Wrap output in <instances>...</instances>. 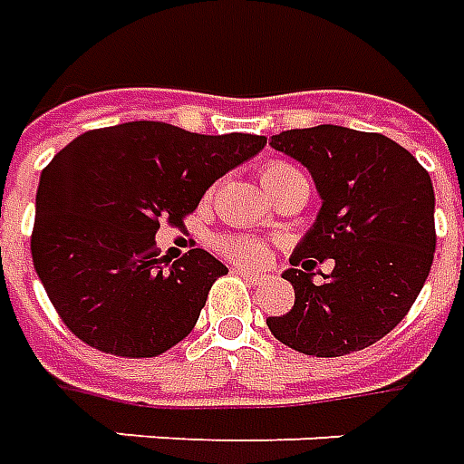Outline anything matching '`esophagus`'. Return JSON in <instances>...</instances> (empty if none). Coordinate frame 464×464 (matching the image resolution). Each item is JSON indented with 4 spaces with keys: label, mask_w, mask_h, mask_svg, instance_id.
I'll return each instance as SVG.
<instances>
[{
    "label": "esophagus",
    "mask_w": 464,
    "mask_h": 464,
    "mask_svg": "<svg viewBox=\"0 0 464 464\" xmlns=\"http://www.w3.org/2000/svg\"><path fill=\"white\" fill-rule=\"evenodd\" d=\"M235 272H237L239 277H245L247 282H252V285H262V282H265V275H259V272H252V269L237 267Z\"/></svg>",
    "instance_id": "esophagus-1"
}]
</instances>
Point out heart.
<instances>
[{
  "instance_id": "obj_1",
  "label": "heart",
  "mask_w": 464,
  "mask_h": 464,
  "mask_svg": "<svg viewBox=\"0 0 464 464\" xmlns=\"http://www.w3.org/2000/svg\"><path fill=\"white\" fill-rule=\"evenodd\" d=\"M297 174H300V169H295L292 164L269 162L262 167L259 179H262L265 189H269V187L285 182L287 177H297ZM219 249L225 252L227 257L237 259V262H259L265 257V242L257 237H225L219 242Z\"/></svg>"
}]
</instances>
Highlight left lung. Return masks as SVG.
<instances>
[{
  "mask_svg": "<svg viewBox=\"0 0 464 464\" xmlns=\"http://www.w3.org/2000/svg\"><path fill=\"white\" fill-rule=\"evenodd\" d=\"M269 147L304 164L322 199L282 272L295 287V307L267 317L269 332L314 357L364 350L402 322L430 275L432 179L390 137L337 124L272 134ZM324 258L335 262L330 276L316 269Z\"/></svg>",
  "mask_w": 464,
  "mask_h": 464,
  "instance_id": "obj_1",
  "label": "left lung"
}]
</instances>
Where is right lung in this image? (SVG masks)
Masks as SVG:
<instances>
[{"mask_svg": "<svg viewBox=\"0 0 464 464\" xmlns=\"http://www.w3.org/2000/svg\"><path fill=\"white\" fill-rule=\"evenodd\" d=\"M259 134H197L124 121L80 134L39 177L32 259L69 330L100 353L157 357L185 340L227 267L189 249L164 267L160 222L182 225Z\"/></svg>", "mask_w": 464, "mask_h": 464, "instance_id": "add662e5", "label": "right lung"}]
</instances>
